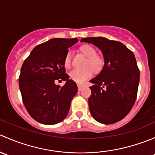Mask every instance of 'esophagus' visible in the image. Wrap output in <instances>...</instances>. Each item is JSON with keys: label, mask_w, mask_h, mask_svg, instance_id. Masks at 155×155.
I'll use <instances>...</instances> for the list:
<instances>
[{"label": "esophagus", "mask_w": 155, "mask_h": 155, "mask_svg": "<svg viewBox=\"0 0 155 155\" xmlns=\"http://www.w3.org/2000/svg\"><path fill=\"white\" fill-rule=\"evenodd\" d=\"M78 89H79V91H81L82 90V85H80V84H78Z\"/></svg>", "instance_id": "1"}]
</instances>
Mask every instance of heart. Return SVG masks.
<instances>
[{
  "instance_id": "heart-1",
  "label": "heart",
  "mask_w": 155,
  "mask_h": 155,
  "mask_svg": "<svg viewBox=\"0 0 155 155\" xmlns=\"http://www.w3.org/2000/svg\"><path fill=\"white\" fill-rule=\"evenodd\" d=\"M81 51L87 57L84 64L85 68L74 69L70 73V78L77 83H82L91 77L94 70L100 71L104 65V59L102 56L97 54L96 48L90 45H84L81 47ZM72 52L69 50L64 58V66L66 68L71 67Z\"/></svg>"
}]
</instances>
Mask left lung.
I'll list each match as a JSON object with an SVG mask.
<instances>
[{
  "label": "left lung",
  "instance_id": "left-lung-1",
  "mask_svg": "<svg viewBox=\"0 0 155 155\" xmlns=\"http://www.w3.org/2000/svg\"><path fill=\"white\" fill-rule=\"evenodd\" d=\"M102 51L104 68L90 81V112L97 121L104 124L121 121L135 104L140 83V70L132 51L123 43L105 37L82 38Z\"/></svg>",
  "mask_w": 155,
  "mask_h": 155
}]
</instances>
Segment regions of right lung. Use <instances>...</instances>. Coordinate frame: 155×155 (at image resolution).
<instances>
[{
  "instance_id": "1",
  "label": "right lung",
  "mask_w": 155,
  "mask_h": 155,
  "mask_svg": "<svg viewBox=\"0 0 155 155\" xmlns=\"http://www.w3.org/2000/svg\"><path fill=\"white\" fill-rule=\"evenodd\" d=\"M76 38H55L36 46L25 60L18 85L23 104L29 115L38 122L55 124L68 115L70 103L78 91L64 68L68 48ZM56 80L66 81L63 87Z\"/></svg>"
}]
</instances>
